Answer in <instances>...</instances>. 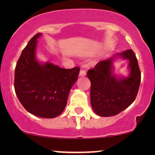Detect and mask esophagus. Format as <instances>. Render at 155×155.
<instances>
[{
    "label": "esophagus",
    "mask_w": 155,
    "mask_h": 155,
    "mask_svg": "<svg viewBox=\"0 0 155 155\" xmlns=\"http://www.w3.org/2000/svg\"><path fill=\"white\" fill-rule=\"evenodd\" d=\"M86 75V71L84 70V69H81L79 72V76H84Z\"/></svg>",
    "instance_id": "1"
}]
</instances>
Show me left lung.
I'll return each mask as SVG.
<instances>
[{
    "instance_id": "obj_1",
    "label": "left lung",
    "mask_w": 155,
    "mask_h": 155,
    "mask_svg": "<svg viewBox=\"0 0 155 155\" xmlns=\"http://www.w3.org/2000/svg\"><path fill=\"white\" fill-rule=\"evenodd\" d=\"M117 55L129 60L128 77L117 79L114 76V58L99 62L87 71L91 81L90 102L96 114L101 117L114 116L127 108L135 101L139 89L140 71L134 51L128 49Z\"/></svg>"
}]
</instances>
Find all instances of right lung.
Returning a JSON list of instances; mask_svg holds the SVG:
<instances>
[{
    "mask_svg": "<svg viewBox=\"0 0 155 155\" xmlns=\"http://www.w3.org/2000/svg\"><path fill=\"white\" fill-rule=\"evenodd\" d=\"M38 33L23 49L15 68V90L21 104L28 112L42 118L59 116L66 106L80 68H62L50 63H39L35 58Z\"/></svg>",
    "mask_w": 155,
    "mask_h": 155,
    "instance_id": "add662e5",
    "label": "right lung"
}]
</instances>
